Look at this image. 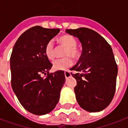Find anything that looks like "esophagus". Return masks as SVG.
<instances>
[{"label": "esophagus", "instance_id": "34e87169", "mask_svg": "<svg viewBox=\"0 0 128 128\" xmlns=\"http://www.w3.org/2000/svg\"><path fill=\"white\" fill-rule=\"evenodd\" d=\"M64 75H65L66 78H68V77H70V76H71V74H70L68 70H66V71L64 72Z\"/></svg>", "mask_w": 128, "mask_h": 128}]
</instances>
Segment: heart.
<instances>
[{
  "instance_id": "heart-1",
  "label": "heart",
  "mask_w": 128,
  "mask_h": 128,
  "mask_svg": "<svg viewBox=\"0 0 128 128\" xmlns=\"http://www.w3.org/2000/svg\"><path fill=\"white\" fill-rule=\"evenodd\" d=\"M58 40L62 45L66 48L64 53V56L66 57L55 60L53 62V68L56 70H64L73 64V60L70 56L74 59L78 58L80 52L76 46V40L70 35H63L59 38ZM45 54L47 59L50 60H53L55 58V48L52 41L47 42L45 45Z\"/></svg>"
}]
</instances>
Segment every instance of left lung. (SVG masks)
Here are the masks:
<instances>
[{
    "label": "left lung",
    "mask_w": 128,
    "mask_h": 128,
    "mask_svg": "<svg viewBox=\"0 0 128 128\" xmlns=\"http://www.w3.org/2000/svg\"><path fill=\"white\" fill-rule=\"evenodd\" d=\"M68 34L77 37L82 53L71 70L76 73L74 88L78 104L89 112H99L111 102L115 92L117 65L112 48L94 30L87 28L66 29Z\"/></svg>",
    "instance_id": "left-lung-1"
}]
</instances>
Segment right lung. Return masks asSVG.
I'll return each instance as SVG.
<instances>
[{
	"label": "right lung",
	"mask_w": 128,
	"mask_h": 128,
	"mask_svg": "<svg viewBox=\"0 0 128 128\" xmlns=\"http://www.w3.org/2000/svg\"><path fill=\"white\" fill-rule=\"evenodd\" d=\"M60 31L32 27L19 37L11 53V87L21 104L32 114L42 115L54 110L65 83L63 70L49 72L53 65L45 54V45Z\"/></svg>",
	"instance_id": "add662e5"
}]
</instances>
